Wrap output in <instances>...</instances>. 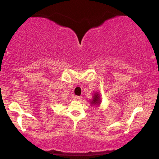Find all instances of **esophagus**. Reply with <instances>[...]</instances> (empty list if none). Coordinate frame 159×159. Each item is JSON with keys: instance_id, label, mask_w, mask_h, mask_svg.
Listing matches in <instances>:
<instances>
[{"instance_id": "esophagus-1", "label": "esophagus", "mask_w": 159, "mask_h": 159, "mask_svg": "<svg viewBox=\"0 0 159 159\" xmlns=\"http://www.w3.org/2000/svg\"><path fill=\"white\" fill-rule=\"evenodd\" d=\"M74 99H75V100H76V101H80L82 99V97H80V96H75L74 97Z\"/></svg>"}]
</instances>
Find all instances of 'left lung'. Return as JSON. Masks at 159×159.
<instances>
[{"instance_id":"1","label":"left lung","mask_w":159,"mask_h":159,"mask_svg":"<svg viewBox=\"0 0 159 159\" xmlns=\"http://www.w3.org/2000/svg\"><path fill=\"white\" fill-rule=\"evenodd\" d=\"M101 102H102V100H101L100 93H99V92H95L93 94V99H90V105L91 106L93 105V106L98 107L100 105Z\"/></svg>"}]
</instances>
